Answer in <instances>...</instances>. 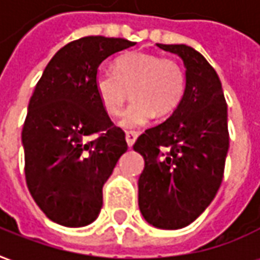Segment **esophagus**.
<instances>
[{
  "label": "esophagus",
  "instance_id": "esophagus-1",
  "mask_svg": "<svg viewBox=\"0 0 260 260\" xmlns=\"http://www.w3.org/2000/svg\"><path fill=\"white\" fill-rule=\"evenodd\" d=\"M136 138H138V134H136V132H132V131H129V132H126V134H125V139H126V143H128V146L129 147L134 146Z\"/></svg>",
  "mask_w": 260,
  "mask_h": 260
}]
</instances>
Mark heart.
<instances>
[{
  "label": "heart",
  "mask_w": 260,
  "mask_h": 260,
  "mask_svg": "<svg viewBox=\"0 0 260 260\" xmlns=\"http://www.w3.org/2000/svg\"><path fill=\"white\" fill-rule=\"evenodd\" d=\"M94 87L106 113L121 114L129 97L135 102L122 114L119 125L135 129L150 122L156 114L167 118L181 107L186 90V78L180 65L149 51H131L114 61L113 71H100Z\"/></svg>",
  "instance_id": "heart-1"
}]
</instances>
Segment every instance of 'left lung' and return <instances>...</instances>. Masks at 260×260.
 Listing matches in <instances>:
<instances>
[{
	"label": "left lung",
	"instance_id": "8db88e82",
	"mask_svg": "<svg viewBox=\"0 0 260 260\" xmlns=\"http://www.w3.org/2000/svg\"><path fill=\"white\" fill-rule=\"evenodd\" d=\"M157 46L184 61L186 90L181 107L134 145L145 160L138 201L147 223L178 230L206 210L221 185L230 147L227 103L218 75L195 48Z\"/></svg>",
	"mask_w": 260,
	"mask_h": 260
}]
</instances>
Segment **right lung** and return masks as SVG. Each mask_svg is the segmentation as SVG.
Instances as JSON below:
<instances>
[{
	"instance_id": "right-lung-1",
	"label": "right lung",
	"mask_w": 260,
	"mask_h": 260,
	"mask_svg": "<svg viewBox=\"0 0 260 260\" xmlns=\"http://www.w3.org/2000/svg\"><path fill=\"white\" fill-rule=\"evenodd\" d=\"M132 46L103 36L68 43L35 87L22 129L26 184L54 223L83 227L102 210L103 185L128 145L103 108L94 79L104 59Z\"/></svg>"
}]
</instances>
